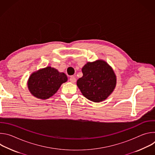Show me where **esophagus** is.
Returning <instances> with one entry per match:
<instances>
[{
    "label": "esophagus",
    "mask_w": 155,
    "mask_h": 155,
    "mask_svg": "<svg viewBox=\"0 0 155 155\" xmlns=\"http://www.w3.org/2000/svg\"><path fill=\"white\" fill-rule=\"evenodd\" d=\"M70 81L72 82V83H75L76 81V78L74 77V76H71L70 77Z\"/></svg>",
    "instance_id": "esophagus-1"
}]
</instances>
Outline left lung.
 <instances>
[{"instance_id": "1", "label": "left lung", "mask_w": 155, "mask_h": 155, "mask_svg": "<svg viewBox=\"0 0 155 155\" xmlns=\"http://www.w3.org/2000/svg\"><path fill=\"white\" fill-rule=\"evenodd\" d=\"M83 77L77 84L82 94L94 102H101L108 97L116 86L115 74L108 64L98 60L87 62L82 68Z\"/></svg>"}]
</instances>
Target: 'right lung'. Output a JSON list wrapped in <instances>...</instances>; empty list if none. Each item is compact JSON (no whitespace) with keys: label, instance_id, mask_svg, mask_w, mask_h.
<instances>
[{"label":"right lung","instance_id":"obj_1","mask_svg":"<svg viewBox=\"0 0 155 155\" xmlns=\"http://www.w3.org/2000/svg\"><path fill=\"white\" fill-rule=\"evenodd\" d=\"M67 80L68 77L64 73H60L56 69L47 67L31 75L28 87L34 96L47 99L54 95L61 85Z\"/></svg>","mask_w":155,"mask_h":155}]
</instances>
